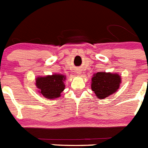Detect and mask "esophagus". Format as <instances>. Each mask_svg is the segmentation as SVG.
Wrapping results in <instances>:
<instances>
[{"mask_svg": "<svg viewBox=\"0 0 148 148\" xmlns=\"http://www.w3.org/2000/svg\"><path fill=\"white\" fill-rule=\"evenodd\" d=\"M78 75H81V73H78Z\"/></svg>", "mask_w": 148, "mask_h": 148, "instance_id": "obj_1", "label": "esophagus"}]
</instances>
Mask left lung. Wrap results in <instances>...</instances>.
<instances>
[{
	"instance_id": "8db88e82",
	"label": "left lung",
	"mask_w": 148,
	"mask_h": 148,
	"mask_svg": "<svg viewBox=\"0 0 148 148\" xmlns=\"http://www.w3.org/2000/svg\"><path fill=\"white\" fill-rule=\"evenodd\" d=\"M121 84L118 73L98 72L91 79V89L99 99H104L117 92Z\"/></svg>"
}]
</instances>
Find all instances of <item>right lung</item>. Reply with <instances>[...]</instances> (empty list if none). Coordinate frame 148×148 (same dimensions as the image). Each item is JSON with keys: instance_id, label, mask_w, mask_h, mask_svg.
Instances as JSON below:
<instances>
[{"instance_id": "1", "label": "right lung", "mask_w": 148, "mask_h": 148, "mask_svg": "<svg viewBox=\"0 0 148 148\" xmlns=\"http://www.w3.org/2000/svg\"><path fill=\"white\" fill-rule=\"evenodd\" d=\"M66 76L55 73L46 76H38L35 79V86L38 89V93L47 99H56L61 96L64 90Z\"/></svg>"}]
</instances>
